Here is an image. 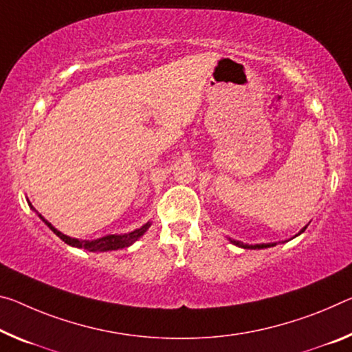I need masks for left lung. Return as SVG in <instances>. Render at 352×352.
Listing matches in <instances>:
<instances>
[{
    "mask_svg": "<svg viewBox=\"0 0 352 352\" xmlns=\"http://www.w3.org/2000/svg\"><path fill=\"white\" fill-rule=\"evenodd\" d=\"M307 227H304L302 230H300V233H302L304 230H305ZM233 244H236V246H239V248H244V249H265V248H271V246H274V244H255V246H249V244H243L241 241H232Z\"/></svg>",
    "mask_w": 352,
    "mask_h": 352,
    "instance_id": "obj_1",
    "label": "left lung"
}]
</instances>
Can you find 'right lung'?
<instances>
[{"label": "right lung", "instance_id": "right-lung-1", "mask_svg": "<svg viewBox=\"0 0 352 352\" xmlns=\"http://www.w3.org/2000/svg\"><path fill=\"white\" fill-rule=\"evenodd\" d=\"M38 217L45 222V224L52 228V230L58 235L60 239H63L64 243L69 244V246H74V248H80V249H86V250H91V252H106V250H117V249H124L131 246L133 243L136 241V239L141 238L144 233H146L147 228L150 227V224L147 222L146 226H142L141 228H138V230L131 232V233H126V235H106L103 238H97V239H92V241H81V239H76V238H70L64 235V233H60L59 230H56V228L50 224L48 221L43 219V217L38 214Z\"/></svg>", "mask_w": 352, "mask_h": 352}]
</instances>
